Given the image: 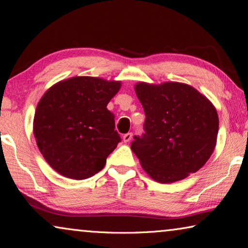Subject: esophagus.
Returning <instances> with one entry per match:
<instances>
[{"label": "esophagus", "instance_id": "1", "mask_svg": "<svg viewBox=\"0 0 248 248\" xmlns=\"http://www.w3.org/2000/svg\"><path fill=\"white\" fill-rule=\"evenodd\" d=\"M132 133L131 132H129V133H127V134H124V143H129V141L131 140V139H132Z\"/></svg>", "mask_w": 248, "mask_h": 248}]
</instances>
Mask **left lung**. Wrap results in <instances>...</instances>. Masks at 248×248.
Instances as JSON below:
<instances>
[{
	"label": "left lung",
	"mask_w": 248,
	"mask_h": 248,
	"mask_svg": "<svg viewBox=\"0 0 248 248\" xmlns=\"http://www.w3.org/2000/svg\"><path fill=\"white\" fill-rule=\"evenodd\" d=\"M136 96L144 108L145 133L131 149L143 170L160 183H172L202 168L213 154L218 116L210 100L179 82H139Z\"/></svg>",
	"instance_id": "1"
}]
</instances>
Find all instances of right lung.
Listing matches in <instances>:
<instances>
[{
    "mask_svg": "<svg viewBox=\"0 0 248 248\" xmlns=\"http://www.w3.org/2000/svg\"><path fill=\"white\" fill-rule=\"evenodd\" d=\"M120 81L73 77L51 86L37 104L33 132L46 163L83 180L99 172L121 140L107 105Z\"/></svg>",
    "mask_w": 248,
    "mask_h": 248,
    "instance_id": "obj_1",
    "label": "right lung"
}]
</instances>
